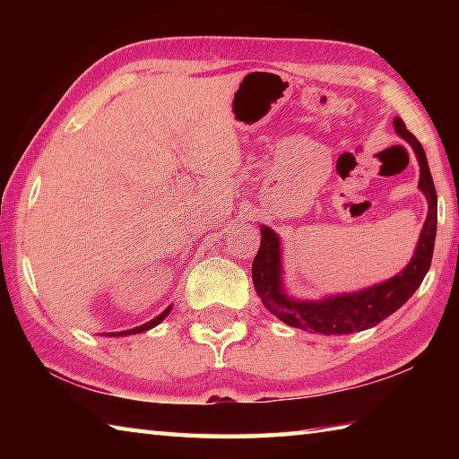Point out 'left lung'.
I'll return each mask as SVG.
<instances>
[{"label":"left lung","mask_w":459,"mask_h":459,"mask_svg":"<svg viewBox=\"0 0 459 459\" xmlns=\"http://www.w3.org/2000/svg\"><path fill=\"white\" fill-rule=\"evenodd\" d=\"M394 131L405 139L419 161V190L427 198V219L409 265L383 283L352 293L325 295L322 299H299L287 293L283 283V251L277 232L261 224V247L253 259V285L267 312L291 328L342 336L368 330L405 304L417 291L431 267L435 232H437V194L427 164L423 145L407 131L403 119H393Z\"/></svg>","instance_id":"left-lung-1"}]
</instances>
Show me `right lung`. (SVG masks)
Returning <instances> with one entry per match:
<instances>
[{"mask_svg":"<svg viewBox=\"0 0 459 459\" xmlns=\"http://www.w3.org/2000/svg\"><path fill=\"white\" fill-rule=\"evenodd\" d=\"M172 312V306H168L164 312H161L160 316H155L153 320H150V322H145V324H142V325H137V328H131V330H123V332H111V333H103V336H111V338H119V336H131V333H142V332H147V330H152V328H155V325H158L160 322H164L166 320V316Z\"/></svg>","mask_w":459,"mask_h":459,"instance_id":"1","label":"right lung"}]
</instances>
